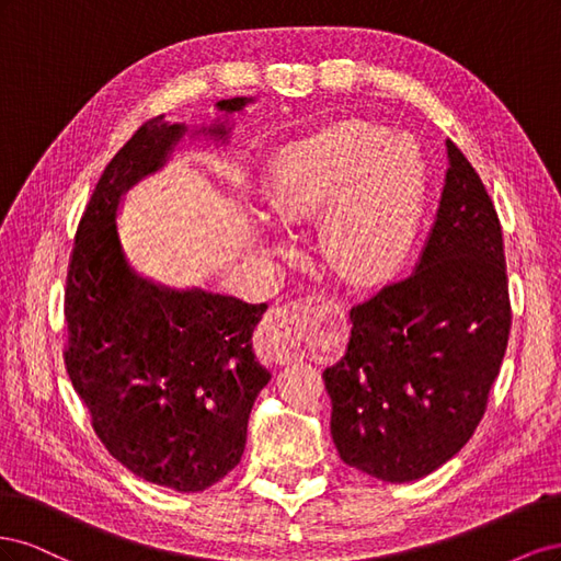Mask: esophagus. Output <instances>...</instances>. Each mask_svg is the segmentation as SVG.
<instances>
[{
	"label": "esophagus",
	"instance_id": "obj_1",
	"mask_svg": "<svg viewBox=\"0 0 561 561\" xmlns=\"http://www.w3.org/2000/svg\"><path fill=\"white\" fill-rule=\"evenodd\" d=\"M313 334V304L290 301L285 307L271 309L257 339V353L266 363H290L301 342Z\"/></svg>",
	"mask_w": 561,
	"mask_h": 561
}]
</instances>
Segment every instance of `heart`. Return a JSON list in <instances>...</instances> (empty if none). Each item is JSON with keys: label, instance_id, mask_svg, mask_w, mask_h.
<instances>
[{"label": "heart", "instance_id": "1", "mask_svg": "<svg viewBox=\"0 0 561 561\" xmlns=\"http://www.w3.org/2000/svg\"><path fill=\"white\" fill-rule=\"evenodd\" d=\"M421 198L419 149L360 124L334 126L287 149L268 186L271 210L283 225L330 215V257L355 283L379 280L402 260Z\"/></svg>", "mask_w": 561, "mask_h": 561}]
</instances>
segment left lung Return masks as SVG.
<instances>
[{
    "instance_id": "1",
    "label": "left lung",
    "mask_w": 561,
    "mask_h": 561,
    "mask_svg": "<svg viewBox=\"0 0 561 561\" xmlns=\"http://www.w3.org/2000/svg\"><path fill=\"white\" fill-rule=\"evenodd\" d=\"M447 159L416 268L355 304L346 355L322 371L342 461L396 484L426 478L472 437L511 334L496 208L451 140Z\"/></svg>"
}]
</instances>
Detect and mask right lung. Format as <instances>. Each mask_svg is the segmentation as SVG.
<instances>
[{
	"label": "right lung",
	"instance_id": "1",
	"mask_svg": "<svg viewBox=\"0 0 561 561\" xmlns=\"http://www.w3.org/2000/svg\"><path fill=\"white\" fill-rule=\"evenodd\" d=\"M250 100H219L217 110L241 112ZM184 133L163 114L149 118L100 175L67 271L65 365L116 461L190 494L239 466L252 404L271 375L252 351L266 304L151 283L118 241L122 196L159 171ZM198 133L227 140L229 128L217 122Z\"/></svg>",
	"mask_w": 561,
	"mask_h": 561
}]
</instances>
